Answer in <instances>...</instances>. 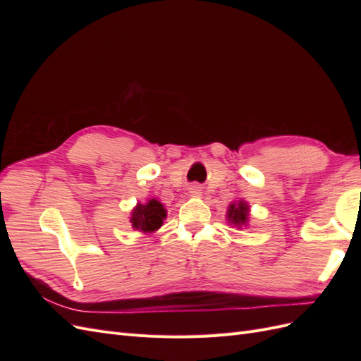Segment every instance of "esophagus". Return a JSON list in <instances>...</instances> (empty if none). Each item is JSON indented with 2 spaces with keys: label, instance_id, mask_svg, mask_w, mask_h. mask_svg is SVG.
Masks as SVG:
<instances>
[{
  "label": "esophagus",
  "instance_id": "obj_1",
  "mask_svg": "<svg viewBox=\"0 0 361 361\" xmlns=\"http://www.w3.org/2000/svg\"><path fill=\"white\" fill-rule=\"evenodd\" d=\"M200 187H199V185H192V187L190 188V192L191 194H194V195H197V194H200Z\"/></svg>",
  "mask_w": 361,
  "mask_h": 361
}]
</instances>
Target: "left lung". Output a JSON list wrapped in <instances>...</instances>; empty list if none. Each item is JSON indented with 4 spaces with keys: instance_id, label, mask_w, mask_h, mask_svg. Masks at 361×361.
<instances>
[{
    "instance_id": "obj_1",
    "label": "left lung",
    "mask_w": 361,
    "mask_h": 361,
    "mask_svg": "<svg viewBox=\"0 0 361 361\" xmlns=\"http://www.w3.org/2000/svg\"><path fill=\"white\" fill-rule=\"evenodd\" d=\"M248 204L245 202H239L236 204H231L228 206L227 211V218L228 221L233 223L235 226H243L247 223L248 220Z\"/></svg>"
}]
</instances>
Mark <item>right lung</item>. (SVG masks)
I'll return each mask as SVG.
<instances>
[{
	"instance_id": "add662e5",
	"label": "right lung",
	"mask_w": 361,
	"mask_h": 361,
	"mask_svg": "<svg viewBox=\"0 0 361 361\" xmlns=\"http://www.w3.org/2000/svg\"><path fill=\"white\" fill-rule=\"evenodd\" d=\"M166 215L167 214L164 206L158 200L152 199L145 204H137V207L133 211V216H130V223H133L137 231L150 233L162 226V220L166 218Z\"/></svg>"
}]
</instances>
